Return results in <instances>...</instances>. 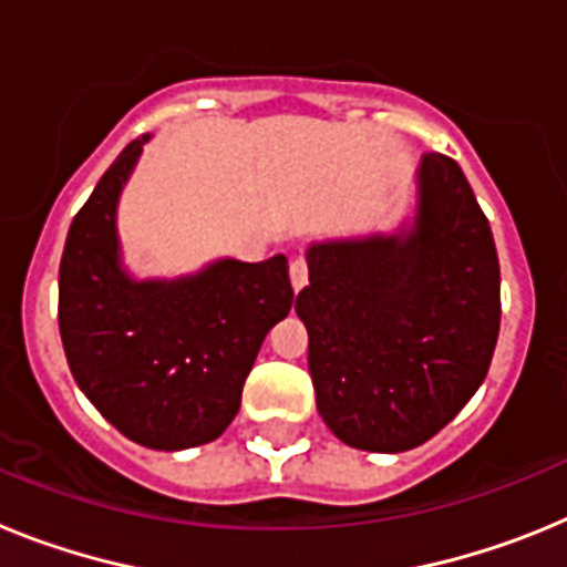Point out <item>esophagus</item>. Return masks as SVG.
Segmentation results:
<instances>
[{
    "label": "esophagus",
    "instance_id": "1",
    "mask_svg": "<svg viewBox=\"0 0 567 567\" xmlns=\"http://www.w3.org/2000/svg\"><path fill=\"white\" fill-rule=\"evenodd\" d=\"M289 280H292V289L300 292V289L309 284V267H307V258H295L289 264Z\"/></svg>",
    "mask_w": 567,
    "mask_h": 567
}]
</instances>
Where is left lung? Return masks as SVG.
Wrapping results in <instances>:
<instances>
[{
  "instance_id": "1",
  "label": "left lung",
  "mask_w": 567,
  "mask_h": 567,
  "mask_svg": "<svg viewBox=\"0 0 567 567\" xmlns=\"http://www.w3.org/2000/svg\"><path fill=\"white\" fill-rule=\"evenodd\" d=\"M295 312L323 423L363 452L432 440L477 392L499 334V260L460 164L425 153L412 227L307 249Z\"/></svg>"
}]
</instances>
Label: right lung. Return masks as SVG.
Listing matches in <instances>:
<instances>
[{
  "label": "right lung",
  "instance_id": "obj_1",
  "mask_svg": "<svg viewBox=\"0 0 567 567\" xmlns=\"http://www.w3.org/2000/svg\"><path fill=\"white\" fill-rule=\"evenodd\" d=\"M150 135L122 150L70 224L59 332L79 389L133 443L182 452L221 437L269 329L292 309L289 264L224 258L175 280L122 267L115 207Z\"/></svg>",
  "mask_w": 567,
  "mask_h": 567
}]
</instances>
